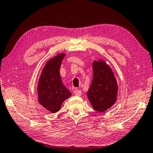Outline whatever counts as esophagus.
Listing matches in <instances>:
<instances>
[{
    "mask_svg": "<svg viewBox=\"0 0 153 153\" xmlns=\"http://www.w3.org/2000/svg\"><path fill=\"white\" fill-rule=\"evenodd\" d=\"M74 94L75 95H77V96H81L82 94V92L81 90H79V89H76L74 91Z\"/></svg>",
    "mask_w": 153,
    "mask_h": 153,
    "instance_id": "34e87169",
    "label": "esophagus"
}]
</instances>
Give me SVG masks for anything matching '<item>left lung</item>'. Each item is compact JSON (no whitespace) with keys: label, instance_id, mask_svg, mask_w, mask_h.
Listing matches in <instances>:
<instances>
[{"label":"left lung","instance_id":"obj_1","mask_svg":"<svg viewBox=\"0 0 153 153\" xmlns=\"http://www.w3.org/2000/svg\"><path fill=\"white\" fill-rule=\"evenodd\" d=\"M93 81L87 97L93 108L104 112L116 102L118 85L111 67L102 59L93 62Z\"/></svg>","mask_w":153,"mask_h":153}]
</instances>
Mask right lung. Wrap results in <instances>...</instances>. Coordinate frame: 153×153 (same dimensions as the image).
Returning a JSON list of instances; mask_svg holds the SVG:
<instances>
[{"instance_id": "right-lung-1", "label": "right lung", "mask_w": 153, "mask_h": 153, "mask_svg": "<svg viewBox=\"0 0 153 153\" xmlns=\"http://www.w3.org/2000/svg\"><path fill=\"white\" fill-rule=\"evenodd\" d=\"M66 53H58L45 64L37 83L38 102L51 113L60 109L62 104L72 95L62 81L60 68Z\"/></svg>"}]
</instances>
